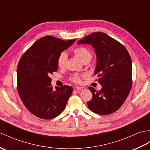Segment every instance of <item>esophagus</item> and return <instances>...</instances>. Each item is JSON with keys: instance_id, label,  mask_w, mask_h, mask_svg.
Masks as SVG:
<instances>
[{"instance_id": "34e87169", "label": "esophagus", "mask_w": 150, "mask_h": 150, "mask_svg": "<svg viewBox=\"0 0 150 150\" xmlns=\"http://www.w3.org/2000/svg\"><path fill=\"white\" fill-rule=\"evenodd\" d=\"M75 89L77 90H81V91H83L86 90V88L84 87H81V86H77L75 87Z\"/></svg>"}]
</instances>
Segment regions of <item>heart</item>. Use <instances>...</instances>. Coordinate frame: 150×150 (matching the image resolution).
<instances>
[{"instance_id": "1", "label": "heart", "mask_w": 150, "mask_h": 150, "mask_svg": "<svg viewBox=\"0 0 150 150\" xmlns=\"http://www.w3.org/2000/svg\"><path fill=\"white\" fill-rule=\"evenodd\" d=\"M73 52L75 54V55L79 57L82 62H84L86 60H90L92 57L91 52L85 47L81 46L76 47L73 50ZM67 59H68V56H67V54L65 52H62L60 53L58 57V59H57V64H58L59 67H60V68L64 67L66 64ZM71 80L73 82H76V83H79V82H81V79L80 76L78 75H75L72 76Z\"/></svg>"}]
</instances>
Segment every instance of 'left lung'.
Here are the masks:
<instances>
[{
	"mask_svg": "<svg viewBox=\"0 0 150 150\" xmlns=\"http://www.w3.org/2000/svg\"><path fill=\"white\" fill-rule=\"evenodd\" d=\"M90 44L97 55L95 75L101 84L100 91L89 87L92 98L88 106L93 112L106 115L124 104L132 86V64L129 54L122 44L107 34L95 32L77 42Z\"/></svg>",
	"mask_w": 150,
	"mask_h": 150,
	"instance_id": "left-lung-1",
	"label": "left lung"
}]
</instances>
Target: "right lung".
I'll use <instances>...</instances> for the list:
<instances>
[{"label":"right lung","instance_id":"obj_1","mask_svg":"<svg viewBox=\"0 0 150 150\" xmlns=\"http://www.w3.org/2000/svg\"><path fill=\"white\" fill-rule=\"evenodd\" d=\"M75 40H63L45 36L37 40L19 60L17 66V90L28 111L40 119H52L64 110L73 88L64 85L54 90L50 75L57 71V59Z\"/></svg>","mask_w":150,"mask_h":150}]
</instances>
